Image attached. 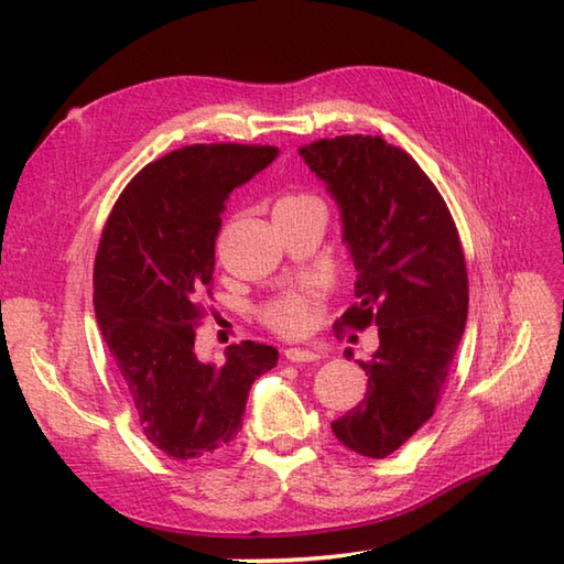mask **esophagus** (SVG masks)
I'll return each mask as SVG.
<instances>
[{
  "label": "esophagus",
  "instance_id": "34e87169",
  "mask_svg": "<svg viewBox=\"0 0 564 564\" xmlns=\"http://www.w3.org/2000/svg\"><path fill=\"white\" fill-rule=\"evenodd\" d=\"M285 358H289L291 364H310V361H319V354L310 349H285Z\"/></svg>",
  "mask_w": 564,
  "mask_h": 564
}]
</instances>
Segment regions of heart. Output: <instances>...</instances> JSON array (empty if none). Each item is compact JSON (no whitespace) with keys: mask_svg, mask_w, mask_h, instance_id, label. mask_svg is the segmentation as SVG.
I'll return each instance as SVG.
<instances>
[{"mask_svg":"<svg viewBox=\"0 0 564 564\" xmlns=\"http://www.w3.org/2000/svg\"><path fill=\"white\" fill-rule=\"evenodd\" d=\"M310 203H317V198L307 194H289L279 198L275 208L310 206ZM315 310H317V295L313 291H295L271 303L267 307V313H263V317H267V322L273 329H279L283 334H301L313 325Z\"/></svg>","mask_w":564,"mask_h":564,"instance_id":"heart-1","label":"heart"}]
</instances>
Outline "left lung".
Segmentation results:
<instances>
[{
    "mask_svg": "<svg viewBox=\"0 0 564 564\" xmlns=\"http://www.w3.org/2000/svg\"><path fill=\"white\" fill-rule=\"evenodd\" d=\"M301 158L337 203L356 269L358 303L341 325L376 322L380 339L358 361L366 398L332 431L349 451L386 458L434 414L463 339L467 271L458 230L419 164L380 135L317 140Z\"/></svg>",
    "mask_w": 564,
    "mask_h": 564,
    "instance_id": "left-lung-1",
    "label": "left lung"
}]
</instances>
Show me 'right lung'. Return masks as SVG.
<instances>
[{
	"label": "right lung",
	"instance_id": "right-lung-1",
	"mask_svg": "<svg viewBox=\"0 0 564 564\" xmlns=\"http://www.w3.org/2000/svg\"><path fill=\"white\" fill-rule=\"evenodd\" d=\"M279 158L271 145H188L126 186L94 263V313L140 414L142 434L176 460L210 458L242 429L251 382L279 364L269 344L196 354L213 293L215 237L232 188Z\"/></svg>",
	"mask_w": 564,
	"mask_h": 564
}]
</instances>
